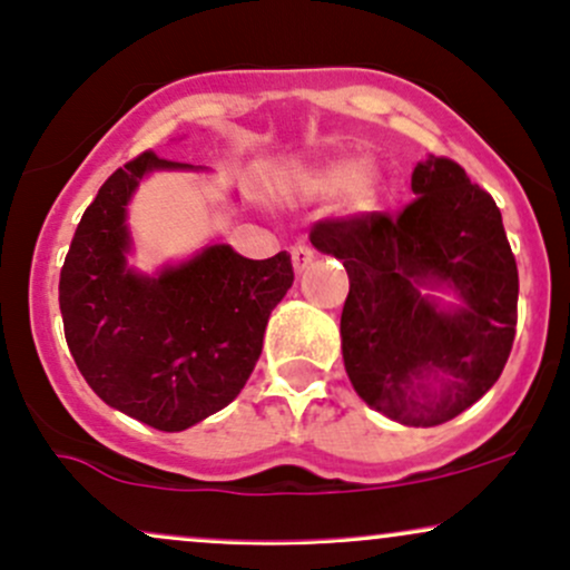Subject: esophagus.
<instances>
[{
  "label": "esophagus",
  "instance_id": "obj_1",
  "mask_svg": "<svg viewBox=\"0 0 570 570\" xmlns=\"http://www.w3.org/2000/svg\"><path fill=\"white\" fill-rule=\"evenodd\" d=\"M311 263H313V248L307 246V244H294L292 246V265H294V271L303 273Z\"/></svg>",
  "mask_w": 570,
  "mask_h": 570
}]
</instances>
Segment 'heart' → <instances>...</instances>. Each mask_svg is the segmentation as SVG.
Returning <instances> with one entry per match:
<instances>
[{"label":"heart","instance_id":"heart-1","mask_svg":"<svg viewBox=\"0 0 570 570\" xmlns=\"http://www.w3.org/2000/svg\"><path fill=\"white\" fill-rule=\"evenodd\" d=\"M307 189L316 195H337L343 189H348L351 206L367 208L375 200L377 176L372 174V168H367L356 158L332 160L307 176Z\"/></svg>","mask_w":570,"mask_h":570}]
</instances>
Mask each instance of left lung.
<instances>
[{"label": "left lung", "mask_w": 570, "mask_h": 570, "mask_svg": "<svg viewBox=\"0 0 570 570\" xmlns=\"http://www.w3.org/2000/svg\"><path fill=\"white\" fill-rule=\"evenodd\" d=\"M412 193L396 214L316 222L311 244L348 271L340 337L356 394L404 426H440L499 381L520 281L499 206L455 160L417 163ZM426 285L464 305L442 308Z\"/></svg>", "instance_id": "left-lung-1"}]
</instances>
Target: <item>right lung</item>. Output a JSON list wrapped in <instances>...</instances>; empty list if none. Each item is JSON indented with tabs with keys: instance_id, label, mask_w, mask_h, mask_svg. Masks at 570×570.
I'll use <instances>...</instances> for the list:
<instances>
[{
	"instance_id": "obj_1",
	"label": "right lung",
	"mask_w": 570,
	"mask_h": 570,
	"mask_svg": "<svg viewBox=\"0 0 570 570\" xmlns=\"http://www.w3.org/2000/svg\"><path fill=\"white\" fill-rule=\"evenodd\" d=\"M187 163L141 153L85 208L58 281L77 370L109 407L160 431H185L240 394L271 311L292 286V257L246 259L214 244L158 276L130 271L126 206L149 171Z\"/></svg>"
}]
</instances>
